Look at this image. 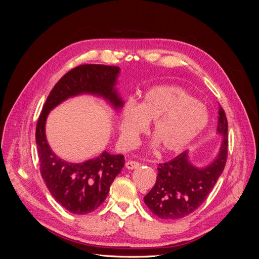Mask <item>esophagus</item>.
<instances>
[{
    "label": "esophagus",
    "instance_id": "obj_1",
    "mask_svg": "<svg viewBox=\"0 0 259 259\" xmlns=\"http://www.w3.org/2000/svg\"><path fill=\"white\" fill-rule=\"evenodd\" d=\"M125 166H126V168H128V169H134V168H137L140 166V163L137 161L130 160L125 163Z\"/></svg>",
    "mask_w": 259,
    "mask_h": 259
}]
</instances>
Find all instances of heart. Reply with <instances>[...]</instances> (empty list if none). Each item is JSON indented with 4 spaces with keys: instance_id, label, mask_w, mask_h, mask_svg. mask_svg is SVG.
I'll list each match as a JSON object with an SVG mask.
<instances>
[{
    "instance_id": "heart-1",
    "label": "heart",
    "mask_w": 259,
    "mask_h": 259,
    "mask_svg": "<svg viewBox=\"0 0 259 259\" xmlns=\"http://www.w3.org/2000/svg\"><path fill=\"white\" fill-rule=\"evenodd\" d=\"M153 123V135L165 152H178L204 131L208 110L201 101L178 86H156L142 103L128 100L122 109L120 132L127 148L137 146L140 135Z\"/></svg>"
}]
</instances>
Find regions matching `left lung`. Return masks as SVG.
Instances as JSON below:
<instances>
[{"mask_svg": "<svg viewBox=\"0 0 259 259\" xmlns=\"http://www.w3.org/2000/svg\"><path fill=\"white\" fill-rule=\"evenodd\" d=\"M218 133L224 136L217 158L204 168H198L188 161L184 151L173 160L159 163L154 187L144 201L152 213L162 219L183 218L202 205L225 168L228 156V122L219 105Z\"/></svg>", "mask_w": 259, "mask_h": 259, "instance_id": "8db88e82", "label": "left lung"}]
</instances>
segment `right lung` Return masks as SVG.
Instances as JSON below:
<instances>
[{
	"mask_svg": "<svg viewBox=\"0 0 259 259\" xmlns=\"http://www.w3.org/2000/svg\"><path fill=\"white\" fill-rule=\"evenodd\" d=\"M120 68L106 65H81L70 70L55 84L36 123L35 142L42 178L61 206L73 214L92 213L101 205L116 175L124 166V156L108 152L84 163H68L54 154L46 142L45 121L54 107L82 93L95 94L120 108L123 101L113 86Z\"/></svg>",
	"mask_w": 259,
	"mask_h": 259,
	"instance_id": "1",
	"label": "right lung"
}]
</instances>
